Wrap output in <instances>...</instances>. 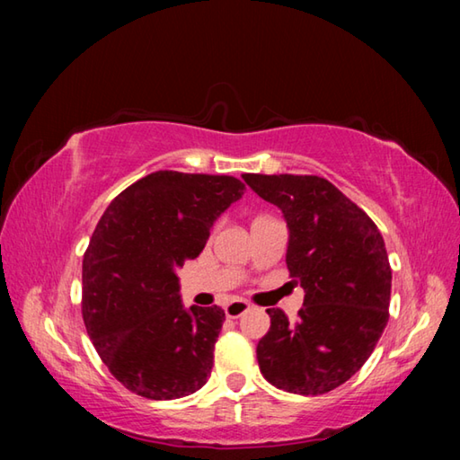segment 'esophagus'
<instances>
[{
  "mask_svg": "<svg viewBox=\"0 0 460 460\" xmlns=\"http://www.w3.org/2000/svg\"><path fill=\"white\" fill-rule=\"evenodd\" d=\"M247 310H249V305L245 300H233L227 306H225V314H227L229 318H237L243 313H247Z\"/></svg>",
  "mask_w": 460,
  "mask_h": 460,
  "instance_id": "1",
  "label": "esophagus"
}]
</instances>
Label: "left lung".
I'll return each mask as SVG.
<instances>
[{"instance_id":"left-lung-1","label":"left lung","mask_w":460,"mask_h":460,"mask_svg":"<svg viewBox=\"0 0 460 460\" xmlns=\"http://www.w3.org/2000/svg\"><path fill=\"white\" fill-rule=\"evenodd\" d=\"M288 225L286 266L305 288L296 323L268 308L258 342L261 376L290 394L321 395L345 384L376 349L389 318L392 268L367 213L321 176L245 174Z\"/></svg>"}]
</instances>
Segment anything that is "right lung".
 <instances>
[{
	"instance_id": "1",
	"label": "right lung",
	"mask_w": 460,
	"mask_h": 460,
	"mask_svg": "<svg viewBox=\"0 0 460 460\" xmlns=\"http://www.w3.org/2000/svg\"><path fill=\"white\" fill-rule=\"evenodd\" d=\"M243 190L233 176L158 170L119 192L97 223L83 258V321L129 392L176 400L207 384L225 313L186 310L176 270Z\"/></svg>"
}]
</instances>
